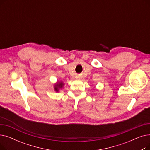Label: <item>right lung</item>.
<instances>
[{"label": "right lung", "instance_id": "obj_1", "mask_svg": "<svg viewBox=\"0 0 150 150\" xmlns=\"http://www.w3.org/2000/svg\"><path fill=\"white\" fill-rule=\"evenodd\" d=\"M64 83L61 81H58L57 83H55L53 85V88L54 91L56 92H59L60 90H61L63 88H64Z\"/></svg>", "mask_w": 150, "mask_h": 150}]
</instances>
